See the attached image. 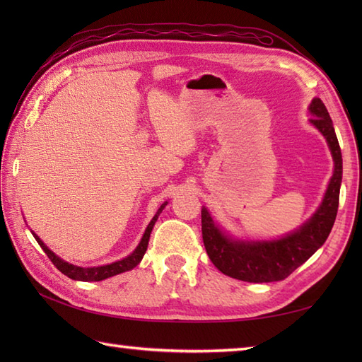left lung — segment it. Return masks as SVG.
<instances>
[{"mask_svg":"<svg viewBox=\"0 0 362 362\" xmlns=\"http://www.w3.org/2000/svg\"><path fill=\"white\" fill-rule=\"evenodd\" d=\"M311 124L325 136L332 151L334 171L328 183L327 193L317 211L311 219L280 240L272 241H240L222 232L214 224L209 210L202 206V238L205 250L211 263L222 274L232 279L250 283L280 281L289 276L298 266H302L332 232L337 206H339V189L342 182V153L339 141L329 118L325 104L314 98L310 104Z\"/></svg>","mask_w":362,"mask_h":362,"instance_id":"1","label":"left lung"}]
</instances>
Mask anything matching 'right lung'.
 <instances>
[{
    "mask_svg": "<svg viewBox=\"0 0 362 362\" xmlns=\"http://www.w3.org/2000/svg\"><path fill=\"white\" fill-rule=\"evenodd\" d=\"M168 202L161 204L160 209L157 210L156 216L152 218V221L149 222L148 228L144 230V235L141 238L140 244L136 245V249L130 253L129 257L122 258L119 261H115V263L112 264H105V266H98V267H81V266H74V264H70L66 263V261H64L62 258H59L56 253L51 252L48 247H46L45 243L38 238L35 233L34 238L35 241L38 243V245L43 249V252L48 255V258L52 261V264L56 266L60 272H62L64 275L70 276V279L73 280H79V281H101V280H105L109 279V276H113V275H118L121 272H126V271H130V269H134L135 266H138V263L143 259L144 253H146V249H148V244H149V238H151V232L153 226H156V222L160 216V213L163 211V209L166 206Z\"/></svg>",
    "mask_w": 362,
    "mask_h": 362,
    "instance_id": "right-lung-1",
    "label": "right lung"
}]
</instances>
